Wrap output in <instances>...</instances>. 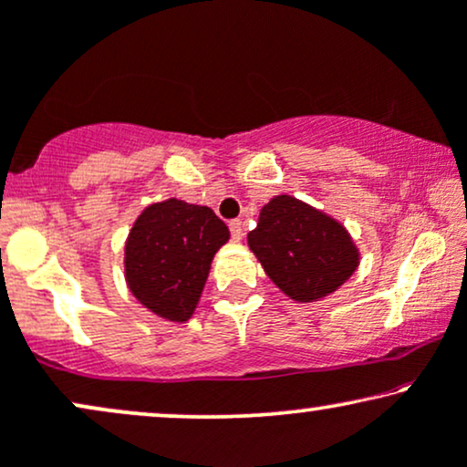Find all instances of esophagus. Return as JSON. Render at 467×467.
Masks as SVG:
<instances>
[{"label": "esophagus", "instance_id": "obj_1", "mask_svg": "<svg viewBox=\"0 0 467 467\" xmlns=\"http://www.w3.org/2000/svg\"><path fill=\"white\" fill-rule=\"evenodd\" d=\"M230 234H233L234 241L244 239V234H245V223L241 222V220H233V222H230Z\"/></svg>", "mask_w": 467, "mask_h": 467}]
</instances>
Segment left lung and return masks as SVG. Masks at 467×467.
I'll return each mask as SVG.
<instances>
[{
  "label": "left lung",
  "instance_id": "obj_1",
  "mask_svg": "<svg viewBox=\"0 0 467 467\" xmlns=\"http://www.w3.org/2000/svg\"><path fill=\"white\" fill-rule=\"evenodd\" d=\"M247 245L265 274L295 302H318L356 274L359 250L349 230L302 200L280 193L261 209Z\"/></svg>",
  "mask_w": 467,
  "mask_h": 467
}]
</instances>
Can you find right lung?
<instances>
[{
    "instance_id": "1",
    "label": "right lung",
    "mask_w": 467,
    "mask_h": 467,
    "mask_svg": "<svg viewBox=\"0 0 467 467\" xmlns=\"http://www.w3.org/2000/svg\"><path fill=\"white\" fill-rule=\"evenodd\" d=\"M230 230L213 209L168 198L146 206L125 244V280L138 302L172 323L190 321Z\"/></svg>"
}]
</instances>
